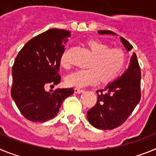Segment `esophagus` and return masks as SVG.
Wrapping results in <instances>:
<instances>
[{
    "label": "esophagus",
    "mask_w": 156,
    "mask_h": 156,
    "mask_svg": "<svg viewBox=\"0 0 156 156\" xmlns=\"http://www.w3.org/2000/svg\"><path fill=\"white\" fill-rule=\"evenodd\" d=\"M74 91H75L76 94H80V93H83V92L84 91V90H83V89H80V88H75V89H74Z\"/></svg>",
    "instance_id": "1"
}]
</instances>
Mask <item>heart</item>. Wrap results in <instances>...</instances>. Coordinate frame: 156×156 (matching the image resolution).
I'll use <instances>...</instances> for the list:
<instances>
[{
	"instance_id": "1",
	"label": "heart",
	"mask_w": 156,
	"mask_h": 156,
	"mask_svg": "<svg viewBox=\"0 0 156 156\" xmlns=\"http://www.w3.org/2000/svg\"><path fill=\"white\" fill-rule=\"evenodd\" d=\"M86 45L92 54L88 63L90 68L76 69L66 78L69 86L83 87L94 84L98 81L109 82L115 79L124 68L126 54L120 48H110L102 41L96 39L88 40ZM61 64L69 65L66 53L62 55Z\"/></svg>"
}]
</instances>
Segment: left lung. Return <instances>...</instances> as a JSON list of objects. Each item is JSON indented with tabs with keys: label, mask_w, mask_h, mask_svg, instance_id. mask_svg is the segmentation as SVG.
Returning a JSON list of instances; mask_svg holds the SVG:
<instances>
[{
	"label": "left lung",
	"mask_w": 156,
	"mask_h": 156,
	"mask_svg": "<svg viewBox=\"0 0 156 156\" xmlns=\"http://www.w3.org/2000/svg\"><path fill=\"white\" fill-rule=\"evenodd\" d=\"M99 34H113L109 30H98ZM127 51L132 46L120 37ZM140 68L136 54L133 53L128 69L119 79L112 82L104 89L97 90V103L87 111V119L99 129H112L122 125L140 100Z\"/></svg>",
	"instance_id": "8db88e82"
}]
</instances>
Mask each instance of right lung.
<instances>
[{
    "mask_svg": "<svg viewBox=\"0 0 156 156\" xmlns=\"http://www.w3.org/2000/svg\"><path fill=\"white\" fill-rule=\"evenodd\" d=\"M70 37L68 30H48L30 40L16 56L11 94L20 112L32 122L53 119L63 101L74 93L73 88L46 91L47 86L54 87L61 81V58Z\"/></svg>",
    "mask_w": 156,
    "mask_h": 156,
    "instance_id": "right-lung-1",
    "label": "right lung"
}]
</instances>
